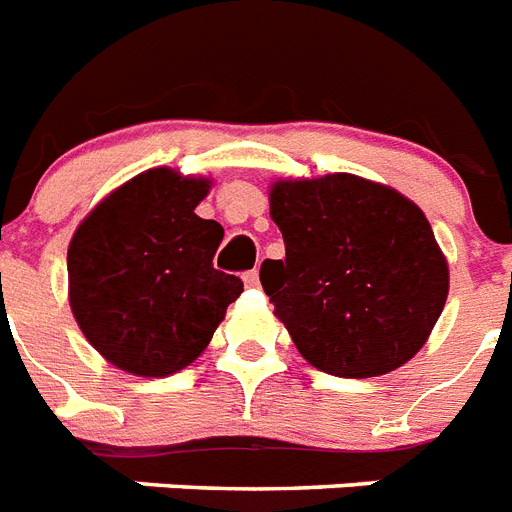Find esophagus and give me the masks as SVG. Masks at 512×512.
<instances>
[{
    "instance_id": "esophagus-1",
    "label": "esophagus",
    "mask_w": 512,
    "mask_h": 512,
    "mask_svg": "<svg viewBox=\"0 0 512 512\" xmlns=\"http://www.w3.org/2000/svg\"><path fill=\"white\" fill-rule=\"evenodd\" d=\"M243 282H245V285H248V288H256V285H259V272H256V269H251V272H245Z\"/></svg>"
}]
</instances>
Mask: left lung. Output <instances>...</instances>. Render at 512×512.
Returning a JSON list of instances; mask_svg holds the SVG:
<instances>
[{"label":"left lung","mask_w":512,"mask_h":512,"mask_svg":"<svg viewBox=\"0 0 512 512\" xmlns=\"http://www.w3.org/2000/svg\"><path fill=\"white\" fill-rule=\"evenodd\" d=\"M285 259L261 285L301 357L338 378L402 367L447 304L449 269L431 224L402 192L354 174L272 185Z\"/></svg>","instance_id":"left-lung-1"}]
</instances>
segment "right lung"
I'll return each instance as SVG.
<instances>
[{"label": "right lung", "instance_id": "obj_1", "mask_svg": "<svg viewBox=\"0 0 512 512\" xmlns=\"http://www.w3.org/2000/svg\"><path fill=\"white\" fill-rule=\"evenodd\" d=\"M208 187V179L150 169L73 232L71 312L110 365L142 378L182 370L243 293L240 277L214 269L222 224L195 214Z\"/></svg>", "mask_w": 512, "mask_h": 512}]
</instances>
